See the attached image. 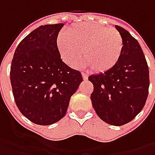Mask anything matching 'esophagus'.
Wrapping results in <instances>:
<instances>
[{
  "mask_svg": "<svg viewBox=\"0 0 155 155\" xmlns=\"http://www.w3.org/2000/svg\"><path fill=\"white\" fill-rule=\"evenodd\" d=\"M82 77H83L84 80H87V79H88V74H87V73L82 72Z\"/></svg>",
  "mask_w": 155,
  "mask_h": 155,
  "instance_id": "esophagus-1",
  "label": "esophagus"
}]
</instances>
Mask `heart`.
Masks as SVG:
<instances>
[{"label": "heart", "mask_w": 155, "mask_h": 155, "mask_svg": "<svg viewBox=\"0 0 155 155\" xmlns=\"http://www.w3.org/2000/svg\"><path fill=\"white\" fill-rule=\"evenodd\" d=\"M57 47L63 61L73 65L83 58L84 67H91L97 73L114 68L122 56L123 40L115 28L93 23H80L69 27L68 34L61 33Z\"/></svg>", "instance_id": "obj_1"}]
</instances>
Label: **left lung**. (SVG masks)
Segmentation results:
<instances>
[{
	"mask_svg": "<svg viewBox=\"0 0 155 155\" xmlns=\"http://www.w3.org/2000/svg\"><path fill=\"white\" fill-rule=\"evenodd\" d=\"M116 27L123 40L122 56L110 71L91 75L89 80L94 86L91 99L97 116L109 124L122 126L131 122L146 104L149 71L138 41L123 27Z\"/></svg>",
	"mask_w": 155,
	"mask_h": 155,
	"instance_id": "8db88e82",
	"label": "left lung"
}]
</instances>
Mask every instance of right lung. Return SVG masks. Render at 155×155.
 Segmentation results:
<instances>
[{
    "label": "right lung",
    "mask_w": 155,
    "mask_h": 155,
    "mask_svg": "<svg viewBox=\"0 0 155 155\" xmlns=\"http://www.w3.org/2000/svg\"><path fill=\"white\" fill-rule=\"evenodd\" d=\"M63 23L40 26L21 40L14 54L10 81L15 104L24 116L51 125L65 116L83 78L63 62L57 38Z\"/></svg>",
    "instance_id": "add662e5"
}]
</instances>
